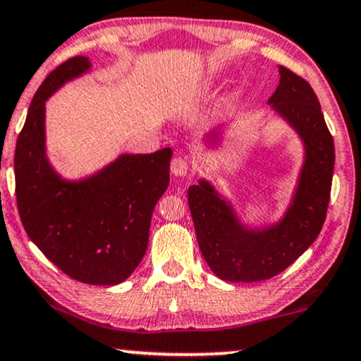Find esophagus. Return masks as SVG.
I'll return each instance as SVG.
<instances>
[{"mask_svg": "<svg viewBox=\"0 0 361 361\" xmlns=\"http://www.w3.org/2000/svg\"><path fill=\"white\" fill-rule=\"evenodd\" d=\"M190 171V163L186 161L185 158L181 157H176L175 159L171 161V175L176 176V178H183L188 175Z\"/></svg>", "mask_w": 361, "mask_h": 361, "instance_id": "obj_1", "label": "esophagus"}]
</instances>
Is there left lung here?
Returning a JSON list of instances; mask_svg holds the SVG:
<instances>
[{
    "instance_id": "8db88e82",
    "label": "left lung",
    "mask_w": 361,
    "mask_h": 361,
    "mask_svg": "<svg viewBox=\"0 0 361 361\" xmlns=\"http://www.w3.org/2000/svg\"><path fill=\"white\" fill-rule=\"evenodd\" d=\"M278 73L280 83L268 104L303 145V165L283 216L270 225L250 226L208 180L202 178L188 188L200 250L225 281L253 283L281 273L317 240L326 218L335 166L333 138L312 86L285 66H278ZM220 140L221 126H216L204 143L216 148Z\"/></svg>"
}]
</instances>
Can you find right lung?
Instances as JSON below:
<instances>
[{
  "mask_svg": "<svg viewBox=\"0 0 361 361\" xmlns=\"http://www.w3.org/2000/svg\"><path fill=\"white\" fill-rule=\"evenodd\" d=\"M90 70V58L75 56L36 91L16 141V202L26 233L49 262L73 280L113 286L147 253L153 209L170 185L171 148L123 153L80 180L59 175L47 154L44 104Z\"/></svg>",
  "mask_w": 361,
  "mask_h": 361,
  "instance_id": "obj_1",
  "label": "right lung"
}]
</instances>
